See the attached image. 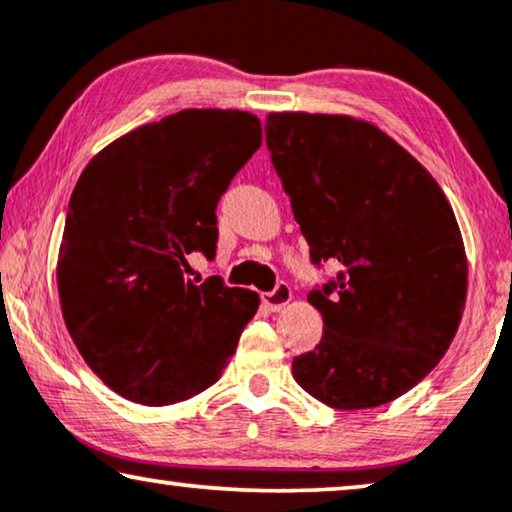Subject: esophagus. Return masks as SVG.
I'll return each mask as SVG.
<instances>
[{"instance_id":"1","label":"esophagus","mask_w":512,"mask_h":512,"mask_svg":"<svg viewBox=\"0 0 512 512\" xmlns=\"http://www.w3.org/2000/svg\"><path fill=\"white\" fill-rule=\"evenodd\" d=\"M291 300V286L286 282H277V286L268 293H263V305L268 307L270 312H279L282 307L289 305Z\"/></svg>"}]
</instances>
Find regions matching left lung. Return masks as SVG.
I'll use <instances>...</instances> for the list:
<instances>
[{"instance_id": "1", "label": "left lung", "mask_w": 512, "mask_h": 512, "mask_svg": "<svg viewBox=\"0 0 512 512\" xmlns=\"http://www.w3.org/2000/svg\"><path fill=\"white\" fill-rule=\"evenodd\" d=\"M265 144L312 265L342 268L307 293L324 333L293 377L338 410L394 401L438 366L466 305L450 202L394 139L349 116L270 114Z\"/></svg>"}]
</instances>
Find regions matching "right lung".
<instances>
[{"instance_id": "right-lung-1", "label": "right lung", "mask_w": 512, "mask_h": 512, "mask_svg": "<svg viewBox=\"0 0 512 512\" xmlns=\"http://www.w3.org/2000/svg\"><path fill=\"white\" fill-rule=\"evenodd\" d=\"M258 146L254 114L186 109L116 139L76 181L62 317L88 366L128 401L170 405L212 387L256 314L254 291L186 272L191 254L214 261L216 205Z\"/></svg>"}]
</instances>
